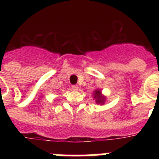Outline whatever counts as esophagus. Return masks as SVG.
Instances as JSON below:
<instances>
[{"label":"esophagus","mask_w":159,"mask_h":159,"mask_svg":"<svg viewBox=\"0 0 159 159\" xmlns=\"http://www.w3.org/2000/svg\"><path fill=\"white\" fill-rule=\"evenodd\" d=\"M71 88H72V90H74V91H77L79 87L77 86V85H72V86H71Z\"/></svg>","instance_id":"obj_1"}]
</instances>
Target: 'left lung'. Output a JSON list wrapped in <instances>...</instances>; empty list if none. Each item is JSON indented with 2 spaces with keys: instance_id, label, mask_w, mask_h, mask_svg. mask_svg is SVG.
I'll return each instance as SVG.
<instances>
[{
  "instance_id": "1",
  "label": "left lung",
  "mask_w": 159,
  "mask_h": 159,
  "mask_svg": "<svg viewBox=\"0 0 159 159\" xmlns=\"http://www.w3.org/2000/svg\"><path fill=\"white\" fill-rule=\"evenodd\" d=\"M94 98L95 99H96V102L97 103H103V102H104V97H102V95H101V92L100 91H99V90H97V91H95V95H94Z\"/></svg>"
}]
</instances>
